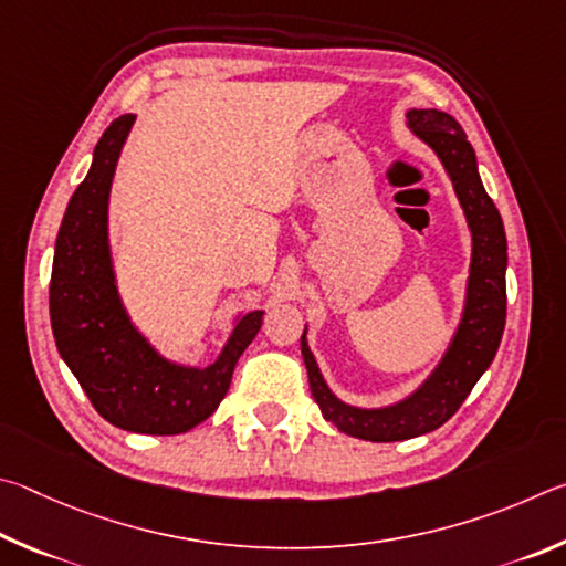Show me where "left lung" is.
I'll list each match as a JSON object with an SVG mask.
<instances>
[{"instance_id":"1","label":"left lung","mask_w":566,"mask_h":566,"mask_svg":"<svg viewBox=\"0 0 566 566\" xmlns=\"http://www.w3.org/2000/svg\"><path fill=\"white\" fill-rule=\"evenodd\" d=\"M408 126L434 154L450 174L464 218L472 231V263L468 281V298L460 328L454 333L448 353L434 373L410 398L380 410H363L335 398L318 370L313 353L301 335V353L308 368L311 392L323 418L350 438L370 442H398L438 430L460 410L474 382L490 368L500 348L504 318H507V238L497 206L484 191L478 174L474 148L462 126L450 114L438 108H410Z\"/></svg>"}]
</instances>
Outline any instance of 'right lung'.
I'll return each instance as SVG.
<instances>
[{"label":"right lung","mask_w":566,"mask_h":566,"mask_svg":"<svg viewBox=\"0 0 566 566\" xmlns=\"http://www.w3.org/2000/svg\"><path fill=\"white\" fill-rule=\"evenodd\" d=\"M134 122V114H124L106 128L92 168L66 206L54 248L49 315L59 355L106 422L128 432L178 434L221 405L238 358L261 331L263 311L235 323L208 368L168 363L128 321L114 283L106 211L118 154Z\"/></svg>","instance_id":"add662e5"}]
</instances>
